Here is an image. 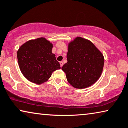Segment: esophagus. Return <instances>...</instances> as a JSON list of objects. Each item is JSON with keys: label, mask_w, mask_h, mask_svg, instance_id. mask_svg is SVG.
<instances>
[{"label": "esophagus", "mask_w": 128, "mask_h": 128, "mask_svg": "<svg viewBox=\"0 0 128 128\" xmlns=\"http://www.w3.org/2000/svg\"><path fill=\"white\" fill-rule=\"evenodd\" d=\"M63 64H64V63H63V62H62V61H61V62H60V67L61 68L62 67Z\"/></svg>", "instance_id": "1"}]
</instances>
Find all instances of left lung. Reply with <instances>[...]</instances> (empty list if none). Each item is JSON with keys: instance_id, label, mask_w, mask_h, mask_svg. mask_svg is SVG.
Returning <instances> with one entry per match:
<instances>
[{"instance_id": "8db88e82", "label": "left lung", "mask_w": 128, "mask_h": 128, "mask_svg": "<svg viewBox=\"0 0 128 128\" xmlns=\"http://www.w3.org/2000/svg\"><path fill=\"white\" fill-rule=\"evenodd\" d=\"M67 60L62 70L68 82L76 88H84L99 79L104 57L92 42L78 37L69 44Z\"/></svg>"}]
</instances>
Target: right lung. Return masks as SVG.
<instances>
[{
  "label": "right lung",
  "mask_w": 128,
  "mask_h": 128,
  "mask_svg": "<svg viewBox=\"0 0 128 128\" xmlns=\"http://www.w3.org/2000/svg\"><path fill=\"white\" fill-rule=\"evenodd\" d=\"M52 44L45 38L29 40L17 52L20 70L31 82L41 84L47 81L53 72L60 69V64L52 53Z\"/></svg>",
  "instance_id": "1"
}]
</instances>
